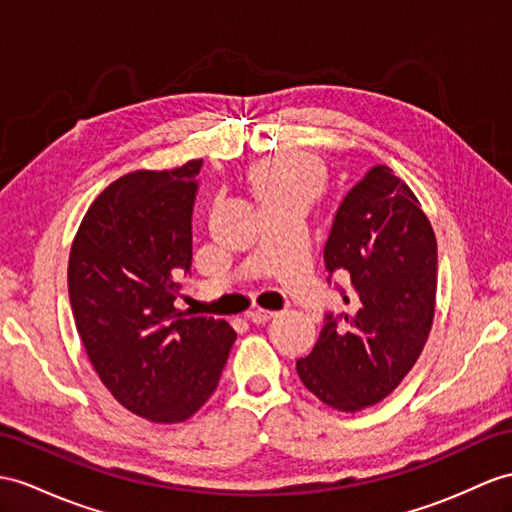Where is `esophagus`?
Instances as JSON below:
<instances>
[{
	"instance_id": "esophagus-1",
	"label": "esophagus",
	"mask_w": 512,
	"mask_h": 512,
	"mask_svg": "<svg viewBox=\"0 0 512 512\" xmlns=\"http://www.w3.org/2000/svg\"><path fill=\"white\" fill-rule=\"evenodd\" d=\"M278 313H273V310H265V308H252L247 313V317H249V321H254V323H265V321H269L271 317H276Z\"/></svg>"
}]
</instances>
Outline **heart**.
Returning <instances> with one entry per match:
<instances>
[{"label":"heart","mask_w":512,"mask_h":512,"mask_svg":"<svg viewBox=\"0 0 512 512\" xmlns=\"http://www.w3.org/2000/svg\"><path fill=\"white\" fill-rule=\"evenodd\" d=\"M249 182L260 204L284 202V199L313 202L326 182V169L310 154L280 152L252 167Z\"/></svg>","instance_id":"heart-1"}]
</instances>
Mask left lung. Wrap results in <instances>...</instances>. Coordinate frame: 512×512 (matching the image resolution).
Segmentation results:
<instances>
[{
    "instance_id": "1",
    "label": "left lung",
    "mask_w": 512,
    "mask_h": 512,
    "mask_svg": "<svg viewBox=\"0 0 512 512\" xmlns=\"http://www.w3.org/2000/svg\"><path fill=\"white\" fill-rule=\"evenodd\" d=\"M323 260L352 280L347 313L326 315L297 373L317 400L356 413L393 393L428 341L436 236L410 186L376 165L336 210Z\"/></svg>"
}]
</instances>
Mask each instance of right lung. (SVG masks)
I'll list each match as a JSON object with an SVG mask.
<instances>
[{"instance_id":"add662e5","label":"right lung","mask_w":512,"mask_h":512,"mask_svg":"<svg viewBox=\"0 0 512 512\" xmlns=\"http://www.w3.org/2000/svg\"><path fill=\"white\" fill-rule=\"evenodd\" d=\"M202 160L139 169L86 210L69 254L73 319L99 380L154 423L193 417L215 393L236 332L173 306L191 269V215Z\"/></svg>"}]
</instances>
